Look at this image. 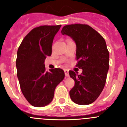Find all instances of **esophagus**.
Returning <instances> with one entry per match:
<instances>
[{
  "instance_id": "esophagus-1",
  "label": "esophagus",
  "mask_w": 127,
  "mask_h": 127,
  "mask_svg": "<svg viewBox=\"0 0 127 127\" xmlns=\"http://www.w3.org/2000/svg\"><path fill=\"white\" fill-rule=\"evenodd\" d=\"M64 73H65L66 77H69L68 70H66V69H64Z\"/></svg>"
}]
</instances>
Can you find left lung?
Masks as SVG:
<instances>
[{
    "label": "left lung",
    "mask_w": 127,
    "mask_h": 127,
    "mask_svg": "<svg viewBox=\"0 0 127 127\" xmlns=\"http://www.w3.org/2000/svg\"><path fill=\"white\" fill-rule=\"evenodd\" d=\"M76 44L77 66L83 70L79 75L70 70L69 74L75 81L70 91L72 101L80 105L94 102L103 91L109 69V53L105 39L87 24L66 25L61 30Z\"/></svg>",
    "instance_id": "obj_1"
}]
</instances>
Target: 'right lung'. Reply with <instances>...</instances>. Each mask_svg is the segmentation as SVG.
<instances>
[{
	"mask_svg": "<svg viewBox=\"0 0 127 127\" xmlns=\"http://www.w3.org/2000/svg\"><path fill=\"white\" fill-rule=\"evenodd\" d=\"M61 25L41 26L33 29L22 40L17 51L16 67L21 91L35 107L51 103L57 85L64 78L61 68L46 71L44 61L52 55L55 35Z\"/></svg>",
	"mask_w": 127,
	"mask_h": 127,
	"instance_id": "right-lung-1",
	"label": "right lung"
}]
</instances>
